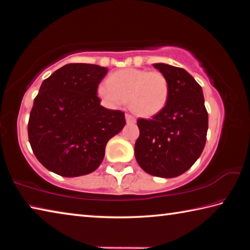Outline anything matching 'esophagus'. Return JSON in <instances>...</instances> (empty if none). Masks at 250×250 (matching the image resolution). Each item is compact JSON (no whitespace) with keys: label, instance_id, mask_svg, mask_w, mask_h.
<instances>
[{"label":"esophagus","instance_id":"1","mask_svg":"<svg viewBox=\"0 0 250 250\" xmlns=\"http://www.w3.org/2000/svg\"><path fill=\"white\" fill-rule=\"evenodd\" d=\"M125 120L128 124H135V121H137L135 118L132 115H130V113H125Z\"/></svg>","mask_w":250,"mask_h":250}]
</instances>
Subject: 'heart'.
<instances>
[{
  "instance_id": "b5f03b06",
  "label": "heart",
  "mask_w": 250,
  "mask_h": 250,
  "mask_svg": "<svg viewBox=\"0 0 250 250\" xmlns=\"http://www.w3.org/2000/svg\"><path fill=\"white\" fill-rule=\"evenodd\" d=\"M170 87L160 71L126 68L116 71L98 86V96L110 107L129 100L131 109L143 117H153L167 105Z\"/></svg>"
}]
</instances>
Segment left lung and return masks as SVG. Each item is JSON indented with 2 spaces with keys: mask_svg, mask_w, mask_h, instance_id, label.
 I'll use <instances>...</instances> for the list:
<instances>
[{
  "mask_svg": "<svg viewBox=\"0 0 250 250\" xmlns=\"http://www.w3.org/2000/svg\"><path fill=\"white\" fill-rule=\"evenodd\" d=\"M166 76L170 95L162 111L138 119L140 135L134 155L143 171L159 177L183 174L205 146L208 115L202 87L188 71L167 64H153Z\"/></svg>",
  "mask_w": 250,
  "mask_h": 250,
  "instance_id": "left-lung-1",
  "label": "left lung"
}]
</instances>
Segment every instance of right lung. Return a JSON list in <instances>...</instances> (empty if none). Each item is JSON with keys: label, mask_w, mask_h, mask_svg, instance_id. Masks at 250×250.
<instances>
[{"label": "right lung", "mask_w": 250, "mask_h": 250, "mask_svg": "<svg viewBox=\"0 0 250 250\" xmlns=\"http://www.w3.org/2000/svg\"><path fill=\"white\" fill-rule=\"evenodd\" d=\"M105 67L67 64L42 83L29 113L28 140L36 159L58 175L94 172L107 142L124 129L125 112L100 104Z\"/></svg>", "instance_id": "right-lung-1"}]
</instances>
